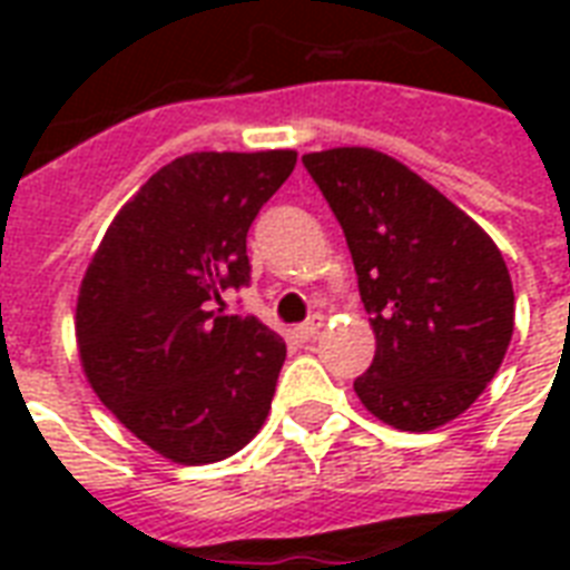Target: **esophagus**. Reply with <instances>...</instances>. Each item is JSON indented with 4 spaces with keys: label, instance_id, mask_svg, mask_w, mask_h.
I'll use <instances>...</instances> for the list:
<instances>
[{
    "label": "esophagus",
    "instance_id": "obj_1",
    "mask_svg": "<svg viewBox=\"0 0 570 570\" xmlns=\"http://www.w3.org/2000/svg\"><path fill=\"white\" fill-rule=\"evenodd\" d=\"M320 331H322V316L316 313V316H311V320L304 322V325H298V328H295V340H298V343H313Z\"/></svg>",
    "mask_w": 570,
    "mask_h": 570
}]
</instances>
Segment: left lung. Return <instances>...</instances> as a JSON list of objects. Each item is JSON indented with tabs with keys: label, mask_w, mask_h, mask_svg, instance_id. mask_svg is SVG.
I'll list each match as a JSON object with an SVG mask.
<instances>
[{
	"label": "left lung",
	"mask_w": 570,
	"mask_h": 570,
	"mask_svg": "<svg viewBox=\"0 0 570 570\" xmlns=\"http://www.w3.org/2000/svg\"><path fill=\"white\" fill-rule=\"evenodd\" d=\"M346 233L375 357L355 379L370 414L429 432L464 414L503 364L514 293L494 239L387 154L302 156Z\"/></svg>",
	"instance_id": "obj_1"
}]
</instances>
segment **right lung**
<instances>
[{"label": "right lung", "instance_id": "add662e5", "mask_svg": "<svg viewBox=\"0 0 570 570\" xmlns=\"http://www.w3.org/2000/svg\"><path fill=\"white\" fill-rule=\"evenodd\" d=\"M293 168L295 150L180 156L115 215L88 263L76 304L85 375L177 464L227 459L266 423L284 340L215 304L248 286V227Z\"/></svg>", "mask_w": 570, "mask_h": 570}]
</instances>
